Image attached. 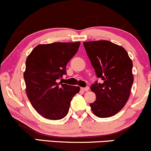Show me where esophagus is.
Returning <instances> with one entry per match:
<instances>
[{
  "label": "esophagus",
  "mask_w": 151,
  "mask_h": 151,
  "mask_svg": "<svg viewBox=\"0 0 151 151\" xmlns=\"http://www.w3.org/2000/svg\"><path fill=\"white\" fill-rule=\"evenodd\" d=\"M81 89L82 90V91H87L89 90V86H86V87H83V88H81Z\"/></svg>",
  "instance_id": "obj_1"
}]
</instances>
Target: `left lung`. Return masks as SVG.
Here are the masks:
<instances>
[{
	"label": "left lung",
	"mask_w": 151,
	"mask_h": 151,
	"mask_svg": "<svg viewBox=\"0 0 151 151\" xmlns=\"http://www.w3.org/2000/svg\"><path fill=\"white\" fill-rule=\"evenodd\" d=\"M96 76L103 83L95 82L91 90L96 101L90 104L94 115L111 117L124 108L133 82V62L123 47L108 40L83 43Z\"/></svg>",
	"instance_id": "obj_1"
}]
</instances>
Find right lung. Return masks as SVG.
Returning a JSON list of instances; mask_svg holds the SVG:
<instances>
[{
    "label": "right lung",
    "mask_w": 151,
    "mask_h": 151,
    "mask_svg": "<svg viewBox=\"0 0 151 151\" xmlns=\"http://www.w3.org/2000/svg\"><path fill=\"white\" fill-rule=\"evenodd\" d=\"M79 45L80 42L40 44L27 56L23 74L26 94L32 107L45 119H63L80 90L79 86L58 82L67 74L66 65Z\"/></svg>",
    "instance_id": "right-lung-1"
}]
</instances>
